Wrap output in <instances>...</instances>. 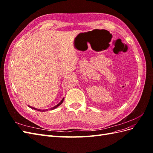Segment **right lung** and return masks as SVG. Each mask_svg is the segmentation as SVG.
Wrapping results in <instances>:
<instances>
[{"label":"right lung","instance_id":"right-lung-1","mask_svg":"<svg viewBox=\"0 0 153 153\" xmlns=\"http://www.w3.org/2000/svg\"><path fill=\"white\" fill-rule=\"evenodd\" d=\"M64 98H63L62 99V100L60 101V102L57 104V105H56L55 106H54L53 107H52V108H49V110H53V109H55V108H56L57 107H58V106H59V105H61L62 103V102H63V101H64ZM29 106V107H30V108H33V109H34V110H38V111H39V112H45V111H47L48 109H44V110H41V109H38V108H34V107H32V106H29V105H28Z\"/></svg>","mask_w":153,"mask_h":153}]
</instances>
